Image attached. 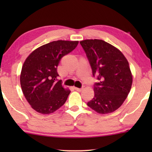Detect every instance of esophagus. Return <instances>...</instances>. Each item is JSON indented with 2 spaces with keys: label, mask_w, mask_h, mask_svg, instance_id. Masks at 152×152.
<instances>
[{
  "label": "esophagus",
  "mask_w": 152,
  "mask_h": 152,
  "mask_svg": "<svg viewBox=\"0 0 152 152\" xmlns=\"http://www.w3.org/2000/svg\"><path fill=\"white\" fill-rule=\"evenodd\" d=\"M75 90L77 91H79V92H81V91H82L83 89H84V87H82V88H75Z\"/></svg>",
  "instance_id": "1"
}]
</instances>
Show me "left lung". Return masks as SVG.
Segmentation results:
<instances>
[{"label":"left lung","instance_id":"obj_1","mask_svg":"<svg viewBox=\"0 0 152 152\" xmlns=\"http://www.w3.org/2000/svg\"><path fill=\"white\" fill-rule=\"evenodd\" d=\"M80 44L98 82L94 84V97L87 105L98 113L115 111L122 104L132 88L129 63L119 50L99 39H87Z\"/></svg>","mask_w":152,"mask_h":152}]
</instances>
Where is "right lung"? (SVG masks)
Listing matches in <instances>:
<instances>
[{
  "instance_id": "obj_1",
  "label": "right lung",
  "mask_w": 152,
  "mask_h": 152,
  "mask_svg": "<svg viewBox=\"0 0 152 152\" xmlns=\"http://www.w3.org/2000/svg\"><path fill=\"white\" fill-rule=\"evenodd\" d=\"M78 41H56L38 48L28 56L20 77L22 91L35 111L50 114L64 104L70 91L58 80L57 66L61 58L78 45Z\"/></svg>"
}]
</instances>
